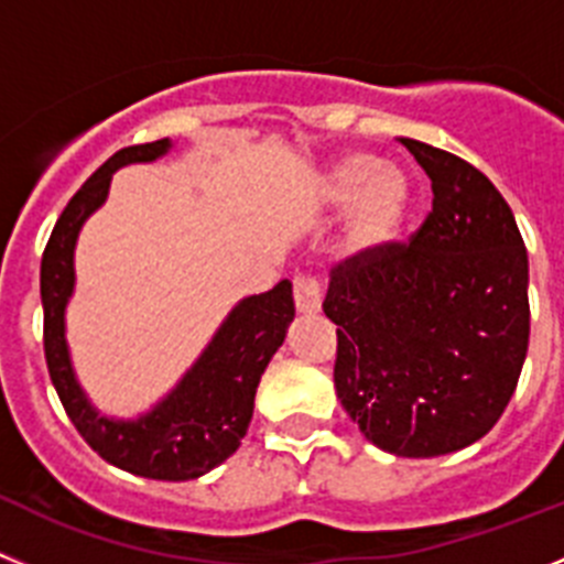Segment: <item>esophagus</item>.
Here are the masks:
<instances>
[{"label": "esophagus", "instance_id": "1", "mask_svg": "<svg viewBox=\"0 0 564 564\" xmlns=\"http://www.w3.org/2000/svg\"><path fill=\"white\" fill-rule=\"evenodd\" d=\"M323 303V286L314 275L294 278V306L301 314H317Z\"/></svg>", "mask_w": 564, "mask_h": 564}]
</instances>
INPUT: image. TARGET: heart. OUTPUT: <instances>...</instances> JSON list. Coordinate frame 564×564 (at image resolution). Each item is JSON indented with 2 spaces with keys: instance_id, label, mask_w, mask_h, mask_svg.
Returning a JSON list of instances; mask_svg holds the SVG:
<instances>
[{
  "instance_id": "b5f03b06",
  "label": "heart",
  "mask_w": 564,
  "mask_h": 564,
  "mask_svg": "<svg viewBox=\"0 0 564 564\" xmlns=\"http://www.w3.org/2000/svg\"><path fill=\"white\" fill-rule=\"evenodd\" d=\"M319 199L332 210L351 205L345 241L357 256L384 250L408 221L410 180L388 162L370 154H345L334 160L319 182Z\"/></svg>"
}]
</instances>
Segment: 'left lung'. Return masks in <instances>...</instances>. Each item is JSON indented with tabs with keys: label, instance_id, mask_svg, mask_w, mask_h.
<instances>
[{
	"label": "left lung",
	"instance_id": "1",
	"mask_svg": "<svg viewBox=\"0 0 564 564\" xmlns=\"http://www.w3.org/2000/svg\"><path fill=\"white\" fill-rule=\"evenodd\" d=\"M433 182L410 245L332 272L334 388L365 438L399 458H435L484 438L529 351V256L514 213L460 156L402 137Z\"/></svg>",
	"mask_w": 564,
	"mask_h": 564
}]
</instances>
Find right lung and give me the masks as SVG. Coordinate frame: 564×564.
I'll return each instance as SVG.
<instances>
[{
  "label": "right lung",
  "mask_w": 564,
  "mask_h": 564,
  "mask_svg": "<svg viewBox=\"0 0 564 564\" xmlns=\"http://www.w3.org/2000/svg\"><path fill=\"white\" fill-rule=\"evenodd\" d=\"M169 151V137L120 149L80 185L55 221L42 258L44 357L69 421L100 458L140 478L194 480L225 464L247 435L261 373L294 319L292 283L281 281L270 292L238 301L171 393L137 419L104 415L89 402L67 345V303L75 292L80 227L104 207L115 171L131 162H154Z\"/></svg>",
  "instance_id": "obj_1"
}]
</instances>
